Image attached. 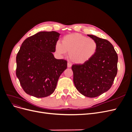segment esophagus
<instances>
[{"mask_svg": "<svg viewBox=\"0 0 132 132\" xmlns=\"http://www.w3.org/2000/svg\"><path fill=\"white\" fill-rule=\"evenodd\" d=\"M67 66H68V68H70L71 67V64L70 63L68 62V63H67Z\"/></svg>", "mask_w": 132, "mask_h": 132, "instance_id": "esophagus-1", "label": "esophagus"}]
</instances>
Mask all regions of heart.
I'll list each match as a JSON object with an SVG mask.
<instances>
[{
    "mask_svg": "<svg viewBox=\"0 0 132 132\" xmlns=\"http://www.w3.org/2000/svg\"><path fill=\"white\" fill-rule=\"evenodd\" d=\"M97 43L95 39L87 38L79 34H71L65 36L62 43L58 42L55 50L60 54L69 52V57L73 62L83 64L93 57L96 53Z\"/></svg>",
    "mask_w": 132,
    "mask_h": 132,
    "instance_id": "obj_1",
    "label": "heart"
}]
</instances>
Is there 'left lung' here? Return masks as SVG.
I'll list each match as a JSON object with an SVG mask.
<instances>
[{"mask_svg": "<svg viewBox=\"0 0 132 132\" xmlns=\"http://www.w3.org/2000/svg\"><path fill=\"white\" fill-rule=\"evenodd\" d=\"M97 42L96 53L89 61L71 67L77 89L88 97H96L109 90L117 73L118 55L113 45L105 39L87 35Z\"/></svg>", "mask_w": 132, "mask_h": 132, "instance_id": "left-lung-1", "label": "left lung"}]
</instances>
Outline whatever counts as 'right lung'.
Instances as JSON below:
<instances>
[{
	"mask_svg": "<svg viewBox=\"0 0 132 132\" xmlns=\"http://www.w3.org/2000/svg\"><path fill=\"white\" fill-rule=\"evenodd\" d=\"M60 34L55 31L39 32L27 38L16 55V74L25 93L45 97L54 91L67 61L57 59L52 52Z\"/></svg>",
	"mask_w": 132,
	"mask_h": 132,
	"instance_id": "right-lung-1",
	"label": "right lung"
}]
</instances>
